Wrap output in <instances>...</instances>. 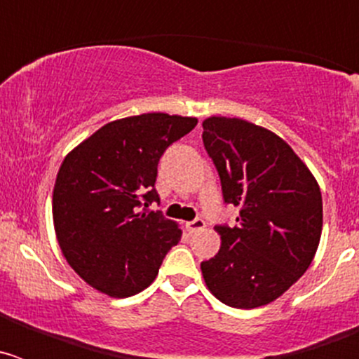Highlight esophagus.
<instances>
[{
  "instance_id": "34e87169",
  "label": "esophagus",
  "mask_w": 359,
  "mask_h": 359,
  "mask_svg": "<svg viewBox=\"0 0 359 359\" xmlns=\"http://www.w3.org/2000/svg\"><path fill=\"white\" fill-rule=\"evenodd\" d=\"M185 228H187V231H189V233H196V231H199V230H203V228H205V221H203V219H194V221L187 223Z\"/></svg>"
}]
</instances>
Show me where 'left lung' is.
Returning a JSON list of instances; mask_svg holds the SVG:
<instances>
[{"label": "left lung", "mask_w": 359, "mask_h": 359, "mask_svg": "<svg viewBox=\"0 0 359 359\" xmlns=\"http://www.w3.org/2000/svg\"><path fill=\"white\" fill-rule=\"evenodd\" d=\"M203 144L221 177L236 226H215L221 248L201 262L217 300L253 309L286 293L315 259L322 236V192L293 149L243 118L210 116Z\"/></svg>", "instance_id": "8db88e82"}]
</instances>
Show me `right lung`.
<instances>
[{
	"label": "right lung",
	"mask_w": 359,
	"mask_h": 359,
	"mask_svg": "<svg viewBox=\"0 0 359 359\" xmlns=\"http://www.w3.org/2000/svg\"><path fill=\"white\" fill-rule=\"evenodd\" d=\"M198 118L144 113L106 123L69 151L53 187V226L61 252L91 287L115 298L156 278L182 230L149 205L165 149Z\"/></svg>",
	"instance_id": "1"
}]
</instances>
